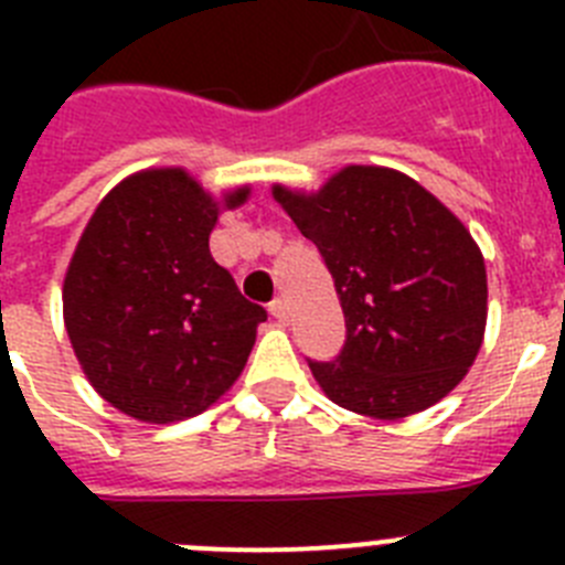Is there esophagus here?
Here are the masks:
<instances>
[{
	"label": "esophagus",
	"instance_id": "obj_1",
	"mask_svg": "<svg viewBox=\"0 0 565 565\" xmlns=\"http://www.w3.org/2000/svg\"><path fill=\"white\" fill-rule=\"evenodd\" d=\"M268 311H271V317L277 319L279 326H286V322H288V302H286V299H282V297L274 299L271 306H268Z\"/></svg>",
	"mask_w": 565,
	"mask_h": 565
}]
</instances>
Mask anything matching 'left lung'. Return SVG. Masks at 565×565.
<instances>
[{
	"instance_id": "8db88e82",
	"label": "left lung",
	"mask_w": 565,
	"mask_h": 565,
	"mask_svg": "<svg viewBox=\"0 0 565 565\" xmlns=\"http://www.w3.org/2000/svg\"><path fill=\"white\" fill-rule=\"evenodd\" d=\"M326 259L344 313L337 359H308L331 402L373 418L427 411L476 362L487 268L456 214L393 169L348 167L319 194L274 186Z\"/></svg>"
}]
</instances>
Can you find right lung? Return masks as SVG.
Instances as JSON below:
<instances>
[{
    "instance_id": "add662e5",
    "label": "right lung",
    "mask_w": 565,
    "mask_h": 565,
    "mask_svg": "<svg viewBox=\"0 0 565 565\" xmlns=\"http://www.w3.org/2000/svg\"><path fill=\"white\" fill-rule=\"evenodd\" d=\"M214 223L217 203L186 172L152 169L118 183L78 239L64 326L89 384L127 416L169 424L206 411L268 319L212 259Z\"/></svg>"
}]
</instances>
